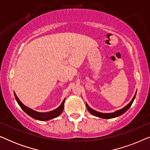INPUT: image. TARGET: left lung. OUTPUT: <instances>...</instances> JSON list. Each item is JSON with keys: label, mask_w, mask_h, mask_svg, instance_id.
I'll return each mask as SVG.
<instances>
[{"label": "left lung", "mask_w": 150, "mask_h": 150, "mask_svg": "<svg viewBox=\"0 0 150 150\" xmlns=\"http://www.w3.org/2000/svg\"><path fill=\"white\" fill-rule=\"evenodd\" d=\"M136 94H137V92L135 93L134 97L132 99V100L129 102V103L127 104L126 106H124V108H121L120 110H116V111H115L113 112H108V113H104V112H98V111H96V110H93V108H91V107H89V105L86 103V106H87V110H89V112L91 113V115H93L94 116H96V117H100V118H103V119H111V118H115V117H119L120 115H122L124 113V112H126L127 110H128L130 107L132 105V104L133 103V101H134V99H135V97H136Z\"/></svg>", "instance_id": "1"}]
</instances>
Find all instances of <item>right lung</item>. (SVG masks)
I'll use <instances>...</instances> for the list:
<instances>
[{
	"instance_id": "1",
	"label": "right lung",
	"mask_w": 150,
	"mask_h": 150,
	"mask_svg": "<svg viewBox=\"0 0 150 150\" xmlns=\"http://www.w3.org/2000/svg\"><path fill=\"white\" fill-rule=\"evenodd\" d=\"M14 96H15L16 100L17 101L18 104H19V106L21 107L22 110L26 112L28 115L31 117L35 120H40V121H48L52 119L56 118L57 117L60 115L63 111V108H64V102L65 100V98L63 100L62 103L61 104V105L59 106L58 108H57L56 109L51 110L49 112H38L36 110H34L31 109V108H28V106L24 105L22 102L19 100V98H18V96H16L15 92H14Z\"/></svg>"
}]
</instances>
